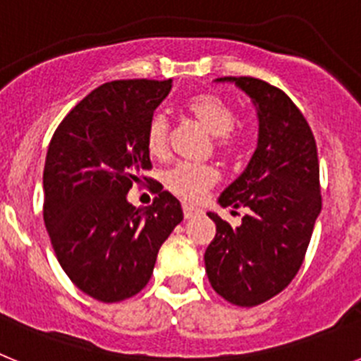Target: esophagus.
I'll list each match as a JSON object with an SVG mask.
<instances>
[{
    "mask_svg": "<svg viewBox=\"0 0 361 361\" xmlns=\"http://www.w3.org/2000/svg\"><path fill=\"white\" fill-rule=\"evenodd\" d=\"M183 212H184V219H195V216L202 215V209L195 208L193 204H183Z\"/></svg>",
    "mask_w": 361,
    "mask_h": 361,
    "instance_id": "esophagus-1",
    "label": "esophagus"
}]
</instances>
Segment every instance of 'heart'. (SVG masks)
I'll return each instance as SVG.
<instances>
[{"label":"heart","mask_w":361,"mask_h":361,"mask_svg":"<svg viewBox=\"0 0 361 361\" xmlns=\"http://www.w3.org/2000/svg\"><path fill=\"white\" fill-rule=\"evenodd\" d=\"M186 111L204 130L215 135V146L220 153H231L240 145V135L235 128V111L216 94H197L186 101ZM146 148L152 157H164L170 146V124L162 114H155L146 126ZM219 180V175L209 166L177 164L166 171V188L186 200H197Z\"/></svg>","instance_id":"heart-1"}]
</instances>
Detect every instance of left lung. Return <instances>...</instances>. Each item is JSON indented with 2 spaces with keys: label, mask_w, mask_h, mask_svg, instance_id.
I'll return each mask as SVG.
<instances>
[{
  "label": "left lung",
  "mask_w": 361,
  "mask_h": 361,
  "mask_svg": "<svg viewBox=\"0 0 361 361\" xmlns=\"http://www.w3.org/2000/svg\"><path fill=\"white\" fill-rule=\"evenodd\" d=\"M250 95L258 142L250 164L219 197L222 208H247L231 228L208 213L216 233L204 253L212 288L229 304L253 307L288 288L322 209L317 141L302 111L280 88L255 78H220Z\"/></svg>",
  "instance_id": "obj_1"
}]
</instances>
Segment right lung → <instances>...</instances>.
Instances as JSON below:
<instances>
[{
  "instance_id": "1",
  "label": "right lung",
  "mask_w": 361,
  "mask_h": 361,
  "mask_svg": "<svg viewBox=\"0 0 361 361\" xmlns=\"http://www.w3.org/2000/svg\"><path fill=\"white\" fill-rule=\"evenodd\" d=\"M170 90L171 79L104 82L70 110L49 145L44 226L68 279L104 304L145 288L162 242L183 220L180 202L159 183L146 212L126 199L152 168L146 126Z\"/></svg>"
}]
</instances>
